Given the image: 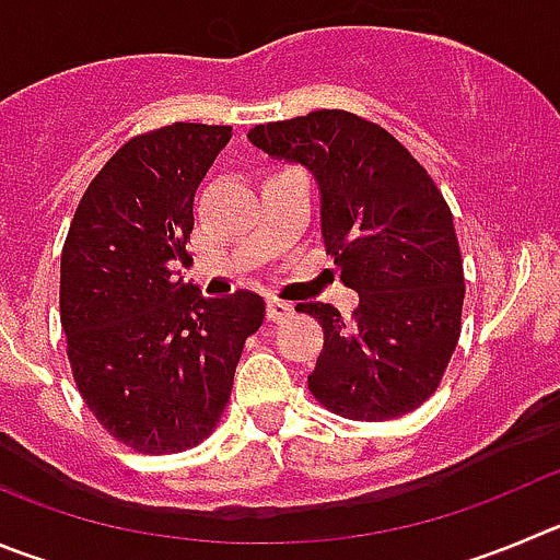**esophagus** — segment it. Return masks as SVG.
I'll use <instances>...</instances> for the list:
<instances>
[{"label":"esophagus","mask_w":560,"mask_h":560,"mask_svg":"<svg viewBox=\"0 0 560 560\" xmlns=\"http://www.w3.org/2000/svg\"><path fill=\"white\" fill-rule=\"evenodd\" d=\"M292 315V304H287V301H279V298H270L268 301V317L273 323H281L287 320V317Z\"/></svg>","instance_id":"obj_1"}]
</instances>
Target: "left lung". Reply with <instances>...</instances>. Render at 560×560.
I'll use <instances>...</instances> for the list:
<instances>
[{
  "label": "left lung",
  "mask_w": 560,
  "mask_h": 560,
  "mask_svg": "<svg viewBox=\"0 0 560 560\" xmlns=\"http://www.w3.org/2000/svg\"><path fill=\"white\" fill-rule=\"evenodd\" d=\"M248 140L315 174L326 250L359 292L351 320L328 304L295 306L323 326L312 395L348 420L409 415L436 392L462 334L451 207L400 140L345 109L259 124Z\"/></svg>",
  "instance_id": "8db88e82"
}]
</instances>
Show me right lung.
Masks as SVG:
<instances>
[{
  "mask_svg": "<svg viewBox=\"0 0 560 560\" xmlns=\"http://www.w3.org/2000/svg\"><path fill=\"white\" fill-rule=\"evenodd\" d=\"M232 127L171 124L124 143L88 185L60 259V323L77 389L104 431L145 456L196 447L221 422L265 301L203 298L187 262L192 198Z\"/></svg>",
  "mask_w": 560,
  "mask_h": 560,
  "instance_id": "1",
  "label": "right lung"
}]
</instances>
